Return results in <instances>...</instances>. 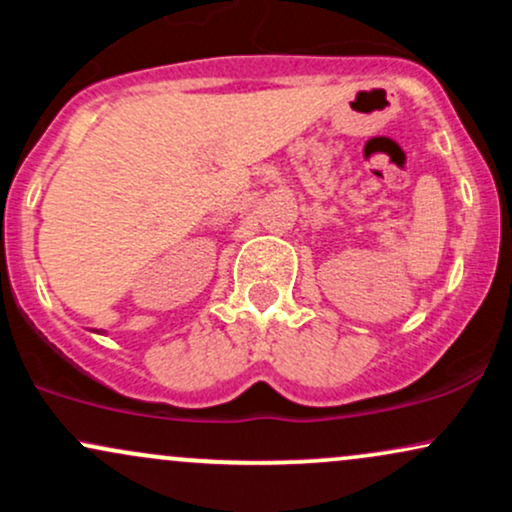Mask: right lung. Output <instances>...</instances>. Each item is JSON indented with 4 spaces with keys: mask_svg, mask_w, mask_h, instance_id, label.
Returning <instances> with one entry per match:
<instances>
[{
    "mask_svg": "<svg viewBox=\"0 0 512 512\" xmlns=\"http://www.w3.org/2000/svg\"><path fill=\"white\" fill-rule=\"evenodd\" d=\"M93 332H98V330H93ZM98 334H101V332H98Z\"/></svg>",
    "mask_w": 512,
    "mask_h": 512,
    "instance_id": "obj_1",
    "label": "right lung"
}]
</instances>
